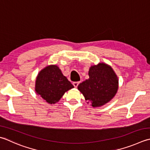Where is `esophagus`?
Masks as SVG:
<instances>
[{"label": "esophagus", "instance_id": "obj_1", "mask_svg": "<svg viewBox=\"0 0 150 150\" xmlns=\"http://www.w3.org/2000/svg\"><path fill=\"white\" fill-rule=\"evenodd\" d=\"M79 83H80V82H73V86H74L75 88H77L78 86V85H79Z\"/></svg>", "mask_w": 150, "mask_h": 150}]
</instances>
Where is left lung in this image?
Here are the masks:
<instances>
[{
	"mask_svg": "<svg viewBox=\"0 0 150 150\" xmlns=\"http://www.w3.org/2000/svg\"><path fill=\"white\" fill-rule=\"evenodd\" d=\"M88 75L89 79L77 86L87 103L90 102L91 106L99 107L111 101L119 86L118 78L111 66L103 62L92 66Z\"/></svg>",
	"mask_w": 150,
	"mask_h": 150,
	"instance_id": "obj_1",
	"label": "left lung"
}]
</instances>
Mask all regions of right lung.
I'll list each match as a JSON object with an SVG mask.
<instances>
[{"mask_svg":"<svg viewBox=\"0 0 150 150\" xmlns=\"http://www.w3.org/2000/svg\"><path fill=\"white\" fill-rule=\"evenodd\" d=\"M74 86L67 80L57 65H49L38 73L35 83V91L49 104L60 101L65 92Z\"/></svg>","mask_w":150,"mask_h":150,"instance_id":"add662e5","label":"right lung"}]
</instances>
